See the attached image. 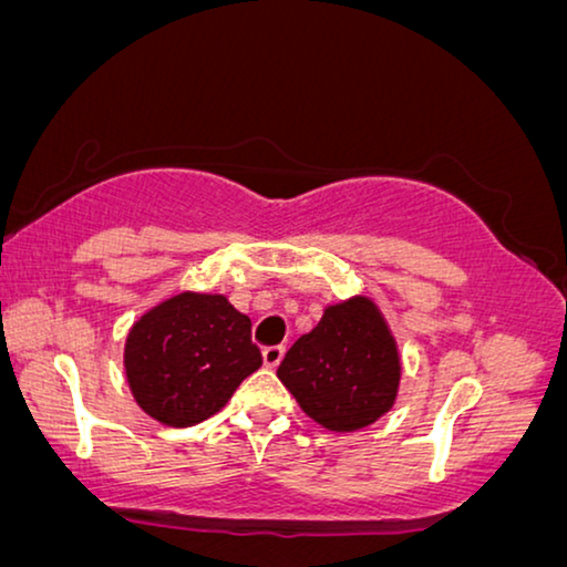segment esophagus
<instances>
[{
  "mask_svg": "<svg viewBox=\"0 0 567 567\" xmlns=\"http://www.w3.org/2000/svg\"><path fill=\"white\" fill-rule=\"evenodd\" d=\"M282 353H285V346H267L265 351H261V359H265V367H277L282 361Z\"/></svg>",
  "mask_w": 567,
  "mask_h": 567,
  "instance_id": "34e87169",
  "label": "esophagus"
}]
</instances>
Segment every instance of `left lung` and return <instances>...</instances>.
I'll use <instances>...</instances> for the list:
<instances>
[{"label":"left lung","mask_w":567,"mask_h":567,"mask_svg":"<svg viewBox=\"0 0 567 567\" xmlns=\"http://www.w3.org/2000/svg\"><path fill=\"white\" fill-rule=\"evenodd\" d=\"M277 377L318 425L353 433L394 408L402 361L377 302L353 295L292 343Z\"/></svg>","instance_id":"1"}]
</instances>
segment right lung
Segmentation results:
<instances>
[{"label":"right lung","mask_w":567,"mask_h":567,"mask_svg":"<svg viewBox=\"0 0 567 567\" xmlns=\"http://www.w3.org/2000/svg\"><path fill=\"white\" fill-rule=\"evenodd\" d=\"M259 367L251 320L226 295L177 292L150 308L124 343L134 402L171 427L216 415Z\"/></svg>","instance_id":"right-lung-1"}]
</instances>
